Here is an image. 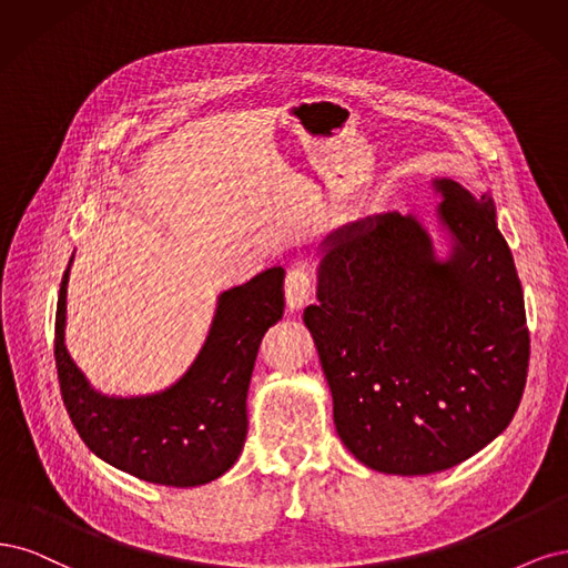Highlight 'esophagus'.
<instances>
[{
	"instance_id": "obj_1",
	"label": "esophagus",
	"mask_w": 568,
	"mask_h": 568,
	"mask_svg": "<svg viewBox=\"0 0 568 568\" xmlns=\"http://www.w3.org/2000/svg\"><path fill=\"white\" fill-rule=\"evenodd\" d=\"M314 290V276L306 264H295L285 276V300L290 308H302Z\"/></svg>"
}]
</instances>
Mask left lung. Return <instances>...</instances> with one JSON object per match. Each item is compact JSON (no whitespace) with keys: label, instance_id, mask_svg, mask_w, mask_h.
I'll return each mask as SVG.
<instances>
[{"label":"left lung","instance_id":"8db88e82","mask_svg":"<svg viewBox=\"0 0 568 568\" xmlns=\"http://www.w3.org/2000/svg\"><path fill=\"white\" fill-rule=\"evenodd\" d=\"M453 254L398 212L327 237L318 302L304 308L337 434L363 465L417 477L460 465L515 417L528 327L490 195L436 179Z\"/></svg>","mask_w":568,"mask_h":568}]
</instances>
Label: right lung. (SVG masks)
I'll list each match as a JSON object with an SVG mask.
<instances>
[{
    "label": "right lung",
    "mask_w": 568,
    "mask_h": 568,
    "mask_svg": "<svg viewBox=\"0 0 568 568\" xmlns=\"http://www.w3.org/2000/svg\"><path fill=\"white\" fill-rule=\"evenodd\" d=\"M72 262V260H70ZM63 273L53 356L65 410L82 442L101 460L160 486H203L237 460L247 436V389L264 333L283 318L285 271L273 266L216 302L197 358L170 389L115 398L89 387L65 349Z\"/></svg>",
    "instance_id": "right-lung-1"
}]
</instances>
